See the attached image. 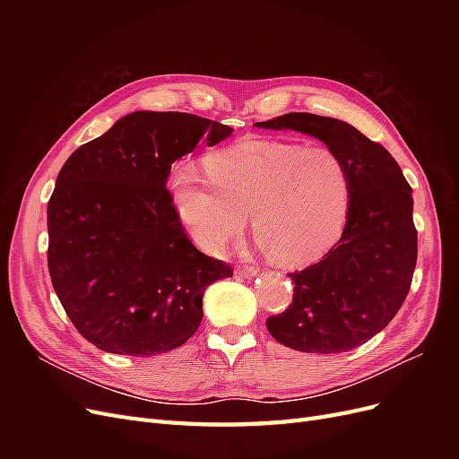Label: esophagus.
Wrapping results in <instances>:
<instances>
[{
  "mask_svg": "<svg viewBox=\"0 0 459 459\" xmlns=\"http://www.w3.org/2000/svg\"><path fill=\"white\" fill-rule=\"evenodd\" d=\"M235 273L241 275V277H248V280H251V277H256V275H258V270H256V268L245 266V268H238V270H235Z\"/></svg>",
  "mask_w": 459,
  "mask_h": 459,
  "instance_id": "34e87169",
  "label": "esophagus"
}]
</instances>
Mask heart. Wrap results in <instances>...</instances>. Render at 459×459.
Wrapping results in <instances>:
<instances>
[{"mask_svg":"<svg viewBox=\"0 0 459 459\" xmlns=\"http://www.w3.org/2000/svg\"><path fill=\"white\" fill-rule=\"evenodd\" d=\"M204 164L208 174L179 164L169 179L174 211L204 255L220 256L238 241L248 214L256 239L283 268L319 260L342 235L351 179L333 149L251 137Z\"/></svg>","mask_w":459,"mask_h":459,"instance_id":"1","label":"heart"}]
</instances>
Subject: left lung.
Returning <instances> with one entry per match:
<instances>
[{"instance_id":"left-lung-1","label":"left lung","mask_w":459,"mask_h":459,"mask_svg":"<svg viewBox=\"0 0 459 459\" xmlns=\"http://www.w3.org/2000/svg\"><path fill=\"white\" fill-rule=\"evenodd\" d=\"M255 126L316 137L342 159L351 179L341 239L319 262L289 273L293 304L268 317L270 335L299 352L352 351L391 324L408 297L418 260L411 187L391 152L344 120L289 113Z\"/></svg>"}]
</instances>
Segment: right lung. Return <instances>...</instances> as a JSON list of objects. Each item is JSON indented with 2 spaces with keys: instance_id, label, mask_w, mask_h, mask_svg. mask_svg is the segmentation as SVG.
<instances>
[{
  "instance_id": "add662e5",
  "label": "right lung",
  "mask_w": 459,
  "mask_h": 459,
  "mask_svg": "<svg viewBox=\"0 0 459 459\" xmlns=\"http://www.w3.org/2000/svg\"><path fill=\"white\" fill-rule=\"evenodd\" d=\"M231 128L187 113L135 110L66 159L48 203L55 293L97 349L155 356L195 335L206 287L231 277L199 253L166 179L172 164Z\"/></svg>"
}]
</instances>
